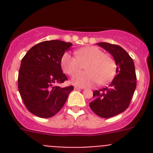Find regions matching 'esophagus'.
<instances>
[{
    "label": "esophagus",
    "instance_id": "34e87169",
    "mask_svg": "<svg viewBox=\"0 0 153 153\" xmlns=\"http://www.w3.org/2000/svg\"><path fill=\"white\" fill-rule=\"evenodd\" d=\"M74 89H75V90H83V89H84V87H81V86H74Z\"/></svg>",
    "mask_w": 153,
    "mask_h": 153
}]
</instances>
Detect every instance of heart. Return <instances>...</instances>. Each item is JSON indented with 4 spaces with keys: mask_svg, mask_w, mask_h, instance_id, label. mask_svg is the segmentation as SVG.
<instances>
[{
    "mask_svg": "<svg viewBox=\"0 0 153 153\" xmlns=\"http://www.w3.org/2000/svg\"><path fill=\"white\" fill-rule=\"evenodd\" d=\"M76 56L66 53L61 58V67L67 74H74L86 64L87 70L76 73L71 81L81 86H92L99 83L106 84L116 75L117 64L111 56L97 47H86L76 51Z\"/></svg>",
    "mask_w": 153,
    "mask_h": 153,
    "instance_id": "obj_1",
    "label": "heart"
}]
</instances>
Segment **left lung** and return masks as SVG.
Instances as JSON below:
<instances>
[{
    "label": "left lung",
    "mask_w": 153,
    "mask_h": 153,
    "mask_svg": "<svg viewBox=\"0 0 153 153\" xmlns=\"http://www.w3.org/2000/svg\"><path fill=\"white\" fill-rule=\"evenodd\" d=\"M114 58L117 75L108 87L93 92L94 100L90 107L97 116L110 118L125 111L136 87L134 62L121 47L109 43H97Z\"/></svg>",
    "instance_id": "1"
}]
</instances>
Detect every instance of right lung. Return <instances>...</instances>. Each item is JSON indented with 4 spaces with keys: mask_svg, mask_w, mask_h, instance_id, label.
I'll return each mask as SVG.
<instances>
[{
    "mask_svg": "<svg viewBox=\"0 0 153 153\" xmlns=\"http://www.w3.org/2000/svg\"><path fill=\"white\" fill-rule=\"evenodd\" d=\"M71 43L47 40L36 44L21 60L18 90L24 105L31 113L50 118L60 111L74 86H56L67 80L61 69V58Z\"/></svg>",
    "mask_w": 153,
    "mask_h": 153,
    "instance_id": "add662e5",
    "label": "right lung"
}]
</instances>
